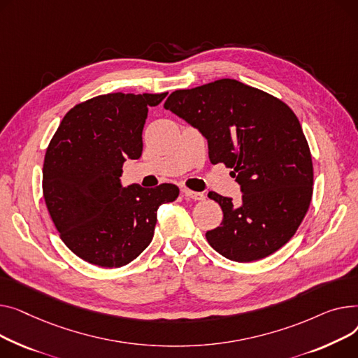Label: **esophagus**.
<instances>
[{
  "label": "esophagus",
  "mask_w": 358,
  "mask_h": 358,
  "mask_svg": "<svg viewBox=\"0 0 358 358\" xmlns=\"http://www.w3.org/2000/svg\"><path fill=\"white\" fill-rule=\"evenodd\" d=\"M183 195L185 196H187V198H191V199H194V201H203L205 199V195L203 194H201V192H195V191H191V189H183Z\"/></svg>",
  "instance_id": "34e87169"
}]
</instances>
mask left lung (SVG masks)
Listing matches in <instances>:
<instances>
[{
	"label": "left lung",
	"instance_id": "8db88e82",
	"mask_svg": "<svg viewBox=\"0 0 358 358\" xmlns=\"http://www.w3.org/2000/svg\"><path fill=\"white\" fill-rule=\"evenodd\" d=\"M164 108L208 140L213 164L224 163L241 185L243 202L209 192L222 222L206 240L229 260L248 263L283 247L299 228L312 199L313 166L301 122L287 105L236 79L178 90Z\"/></svg>",
	"mask_w": 358,
	"mask_h": 358
}]
</instances>
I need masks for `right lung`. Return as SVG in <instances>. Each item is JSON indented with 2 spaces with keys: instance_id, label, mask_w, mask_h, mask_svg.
<instances>
[{
  "instance_id": "add662e5",
  "label": "right lung",
  "mask_w": 358,
  "mask_h": 358,
  "mask_svg": "<svg viewBox=\"0 0 358 358\" xmlns=\"http://www.w3.org/2000/svg\"><path fill=\"white\" fill-rule=\"evenodd\" d=\"M163 94H105L80 102L63 117L43 163V196L62 241L82 260L121 267L153 240L157 209L173 202L179 187H122L127 159L143 152L149 107Z\"/></svg>"
}]
</instances>
